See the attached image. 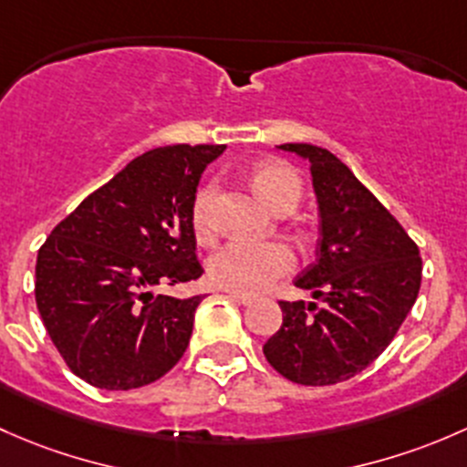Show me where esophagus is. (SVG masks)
<instances>
[{
  "mask_svg": "<svg viewBox=\"0 0 467 467\" xmlns=\"http://www.w3.org/2000/svg\"><path fill=\"white\" fill-rule=\"evenodd\" d=\"M227 295L229 296H232V299L234 301H238V304H243V306H249V304H252V296H249V295H244V292H235V290H227Z\"/></svg>",
  "mask_w": 467,
  "mask_h": 467,
  "instance_id": "34e87169",
  "label": "esophagus"
}]
</instances>
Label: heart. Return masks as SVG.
<instances>
[{
    "label": "heart",
    "mask_w": 467,
    "mask_h": 467,
    "mask_svg": "<svg viewBox=\"0 0 467 467\" xmlns=\"http://www.w3.org/2000/svg\"><path fill=\"white\" fill-rule=\"evenodd\" d=\"M254 186L272 211L295 209L299 204L304 186L299 175L283 163H261L254 171ZM215 184H204L193 200V229L200 240H209L215 232L213 220ZM295 267V254L281 240H232L209 258V278L220 287L235 292H258L285 276Z\"/></svg>",
    "instance_id": "heart-1"
}]
</instances>
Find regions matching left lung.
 I'll return each mask as SVG.
<instances>
[{
  "instance_id": "8db88e82",
  "label": "left lung",
  "mask_w": 467,
  "mask_h": 467,
  "mask_svg": "<svg viewBox=\"0 0 467 467\" xmlns=\"http://www.w3.org/2000/svg\"><path fill=\"white\" fill-rule=\"evenodd\" d=\"M278 148L310 163L319 243L295 285L324 306L278 301L283 324L263 353L283 378L328 387L364 371L396 337L420 290V252L333 152L310 143Z\"/></svg>"
}]
</instances>
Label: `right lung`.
<instances>
[{"label": "right lung", "instance_id": "1", "mask_svg": "<svg viewBox=\"0 0 467 467\" xmlns=\"http://www.w3.org/2000/svg\"><path fill=\"white\" fill-rule=\"evenodd\" d=\"M224 146L137 157L67 215L37 252L36 301L67 367L108 391L150 384L182 359L202 295H155L202 276L191 211Z\"/></svg>", "mask_w": 467, "mask_h": 467}]
</instances>
